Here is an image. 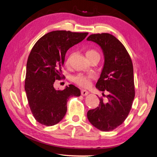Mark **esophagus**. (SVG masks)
I'll list each match as a JSON object with an SVG mask.
<instances>
[{"mask_svg":"<svg viewBox=\"0 0 157 157\" xmlns=\"http://www.w3.org/2000/svg\"><path fill=\"white\" fill-rule=\"evenodd\" d=\"M81 94L83 96H86L88 95V94H89V92H88L87 90H81Z\"/></svg>","mask_w":157,"mask_h":157,"instance_id":"obj_1","label":"esophagus"}]
</instances>
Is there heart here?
<instances>
[{"label": "heart", "mask_w": 157, "mask_h": 157, "mask_svg": "<svg viewBox=\"0 0 157 157\" xmlns=\"http://www.w3.org/2000/svg\"><path fill=\"white\" fill-rule=\"evenodd\" d=\"M86 55L88 59L92 57H94V56H99L98 52H96L95 50H94L87 51L86 52ZM72 56H73V54H70L67 58V59L66 60V63L67 64V65H69V64L70 63ZM91 79H92V75H85L83 74H79L78 75H75L73 78V82L79 86L83 87H89L90 86Z\"/></svg>", "instance_id": "1"}]
</instances>
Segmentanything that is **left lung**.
I'll return each mask as SVG.
<instances>
[{
    "instance_id": "1",
    "label": "left lung",
    "mask_w": 157,
    "mask_h": 157,
    "mask_svg": "<svg viewBox=\"0 0 157 157\" xmlns=\"http://www.w3.org/2000/svg\"><path fill=\"white\" fill-rule=\"evenodd\" d=\"M87 41L98 44L104 55V65L96 88L107 91V100L99 98V107L87 111L89 121L98 129L110 131L126 119L135 98L133 66L126 48L114 36L94 34Z\"/></svg>"
}]
</instances>
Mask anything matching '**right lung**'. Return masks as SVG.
I'll use <instances>...</instances> for the list:
<instances>
[{
  "label": "right lung",
  "instance_id": "right-lung-1",
  "mask_svg": "<svg viewBox=\"0 0 157 157\" xmlns=\"http://www.w3.org/2000/svg\"><path fill=\"white\" fill-rule=\"evenodd\" d=\"M87 33L52 31L34 44L28 58L25 91L30 110L40 124L52 126L58 123L67 111V100L81 95L79 89L69 85L63 90H56V80L63 78L65 56L71 47L86 38Z\"/></svg>",
  "mask_w": 157,
  "mask_h": 157
}]
</instances>
